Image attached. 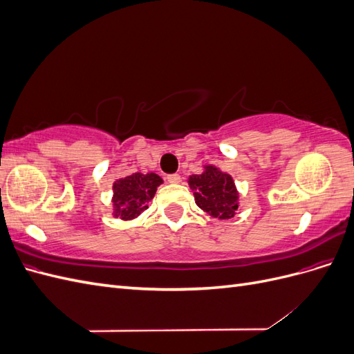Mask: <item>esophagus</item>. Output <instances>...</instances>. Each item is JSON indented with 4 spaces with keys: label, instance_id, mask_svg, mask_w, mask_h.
I'll return each instance as SVG.
<instances>
[{
    "label": "esophagus",
    "instance_id": "1",
    "mask_svg": "<svg viewBox=\"0 0 354 354\" xmlns=\"http://www.w3.org/2000/svg\"><path fill=\"white\" fill-rule=\"evenodd\" d=\"M167 180H168V183H171V185H177L181 181V177H180V174H169L167 177Z\"/></svg>",
    "mask_w": 354,
    "mask_h": 354
}]
</instances>
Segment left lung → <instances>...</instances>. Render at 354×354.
I'll use <instances>...</instances> for the list:
<instances>
[{"instance_id": "8db88e82", "label": "left lung", "mask_w": 354, "mask_h": 354, "mask_svg": "<svg viewBox=\"0 0 354 354\" xmlns=\"http://www.w3.org/2000/svg\"><path fill=\"white\" fill-rule=\"evenodd\" d=\"M196 205L212 218L229 220L239 207V192L233 177L216 165H203L201 174L187 178Z\"/></svg>"}]
</instances>
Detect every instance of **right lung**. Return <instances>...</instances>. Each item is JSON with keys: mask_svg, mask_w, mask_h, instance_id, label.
Segmentation results:
<instances>
[{"mask_svg": "<svg viewBox=\"0 0 354 354\" xmlns=\"http://www.w3.org/2000/svg\"><path fill=\"white\" fill-rule=\"evenodd\" d=\"M164 180L155 173H134L112 185V216L122 221L137 218L149 208L158 187Z\"/></svg>", "mask_w": 354, "mask_h": 354, "instance_id": "add662e5", "label": "right lung"}]
</instances>
